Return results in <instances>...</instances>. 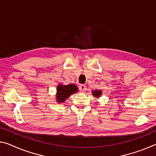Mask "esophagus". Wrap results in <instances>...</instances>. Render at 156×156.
<instances>
[{
    "mask_svg": "<svg viewBox=\"0 0 156 156\" xmlns=\"http://www.w3.org/2000/svg\"><path fill=\"white\" fill-rule=\"evenodd\" d=\"M79 90H80L81 92H85L86 91V86L85 85H80L79 86Z\"/></svg>",
    "mask_w": 156,
    "mask_h": 156,
    "instance_id": "34e87169",
    "label": "esophagus"
}]
</instances>
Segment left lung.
I'll use <instances>...</instances> for the list:
<instances>
[{"mask_svg": "<svg viewBox=\"0 0 156 156\" xmlns=\"http://www.w3.org/2000/svg\"><path fill=\"white\" fill-rule=\"evenodd\" d=\"M91 94H92V95L94 96V97L99 98L101 95L102 94V90H92L91 91Z\"/></svg>", "mask_w": 156, "mask_h": 156, "instance_id": "left-lung-1", "label": "left lung"}]
</instances>
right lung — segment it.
<instances>
[{
    "instance_id": "1",
    "label": "right lung",
    "mask_w": 156,
    "mask_h": 156,
    "mask_svg": "<svg viewBox=\"0 0 156 156\" xmlns=\"http://www.w3.org/2000/svg\"><path fill=\"white\" fill-rule=\"evenodd\" d=\"M78 91V87L74 84H69V85H63L59 84L57 87V92L55 99L59 103H65V101L71 95L77 93Z\"/></svg>"
}]
</instances>
